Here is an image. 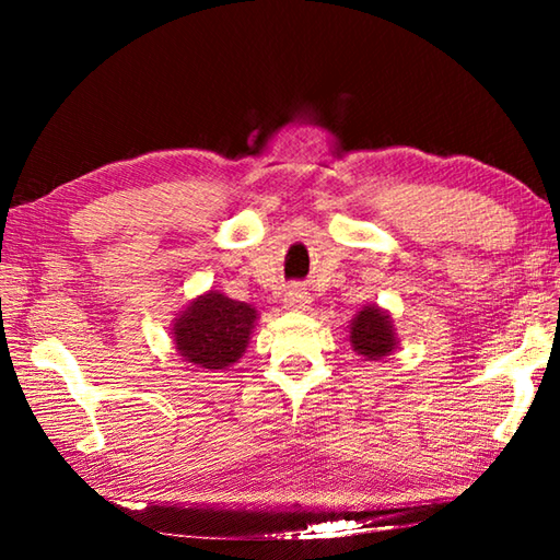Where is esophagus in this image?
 Masks as SVG:
<instances>
[{
	"instance_id": "obj_1",
	"label": "esophagus",
	"mask_w": 560,
	"mask_h": 560,
	"mask_svg": "<svg viewBox=\"0 0 560 560\" xmlns=\"http://www.w3.org/2000/svg\"><path fill=\"white\" fill-rule=\"evenodd\" d=\"M283 303H287L291 311H307V307H311V293L299 287V283H293V287H289L287 295H283Z\"/></svg>"
}]
</instances>
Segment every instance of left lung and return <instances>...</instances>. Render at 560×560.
Masks as SVG:
<instances>
[{"label":"left lung","instance_id":"8db88e82","mask_svg":"<svg viewBox=\"0 0 560 560\" xmlns=\"http://www.w3.org/2000/svg\"><path fill=\"white\" fill-rule=\"evenodd\" d=\"M349 339L353 351L363 355L365 361H377L397 349L392 317L385 311H380L377 305H365L363 311L351 319Z\"/></svg>","mask_w":560,"mask_h":560}]
</instances>
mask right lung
Instances as JSON below:
<instances>
[{"instance_id":"add662e5","label":"right lung","mask_w":560,"mask_h":560,"mask_svg":"<svg viewBox=\"0 0 560 560\" xmlns=\"http://www.w3.org/2000/svg\"><path fill=\"white\" fill-rule=\"evenodd\" d=\"M257 311L219 291L189 303L173 325V341L183 361L209 371H225L245 353Z\"/></svg>"}]
</instances>
